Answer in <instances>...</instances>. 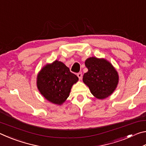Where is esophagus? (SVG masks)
Here are the masks:
<instances>
[{
  "mask_svg": "<svg viewBox=\"0 0 146 146\" xmlns=\"http://www.w3.org/2000/svg\"><path fill=\"white\" fill-rule=\"evenodd\" d=\"M77 76L78 77V78L80 80V79L82 78V73H81V72L78 73H77Z\"/></svg>",
  "mask_w": 146,
  "mask_h": 146,
  "instance_id": "1",
  "label": "esophagus"
}]
</instances>
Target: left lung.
<instances>
[{
	"mask_svg": "<svg viewBox=\"0 0 146 146\" xmlns=\"http://www.w3.org/2000/svg\"><path fill=\"white\" fill-rule=\"evenodd\" d=\"M88 71L83 76V82L95 97L103 99L115 91L118 82L117 71L104 59L90 57L85 62Z\"/></svg>",
	"mask_w": 146,
	"mask_h": 146,
	"instance_id": "8db88e82",
	"label": "left lung"
}]
</instances>
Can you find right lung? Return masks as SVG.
<instances>
[{"mask_svg": "<svg viewBox=\"0 0 146 146\" xmlns=\"http://www.w3.org/2000/svg\"><path fill=\"white\" fill-rule=\"evenodd\" d=\"M78 78L64 63L57 60L45 67L39 73L37 87L49 102L60 105L69 97L71 89Z\"/></svg>", "mask_w": 146, "mask_h": 146, "instance_id": "obj_1", "label": "right lung"}]
</instances>
